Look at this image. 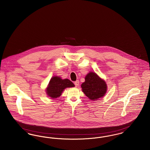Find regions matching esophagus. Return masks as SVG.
Wrapping results in <instances>:
<instances>
[{
    "mask_svg": "<svg viewBox=\"0 0 150 150\" xmlns=\"http://www.w3.org/2000/svg\"><path fill=\"white\" fill-rule=\"evenodd\" d=\"M74 84H75V85L76 87H78L79 85V80H76V81H75Z\"/></svg>",
    "mask_w": 150,
    "mask_h": 150,
    "instance_id": "esophagus-1",
    "label": "esophagus"
}]
</instances>
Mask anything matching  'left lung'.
<instances>
[{"label": "left lung", "mask_w": 150, "mask_h": 150, "mask_svg": "<svg viewBox=\"0 0 150 150\" xmlns=\"http://www.w3.org/2000/svg\"><path fill=\"white\" fill-rule=\"evenodd\" d=\"M81 87L83 93L91 100L103 98L107 91V84L105 80L93 72L87 74Z\"/></svg>", "instance_id": "1"}]
</instances>
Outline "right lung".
Returning a JSON list of instances; mask_svg holds the SVG:
<instances>
[{
	"label": "right lung",
	"mask_w": 150,
	"mask_h": 150,
	"mask_svg": "<svg viewBox=\"0 0 150 150\" xmlns=\"http://www.w3.org/2000/svg\"><path fill=\"white\" fill-rule=\"evenodd\" d=\"M74 87H75V85L70 80L62 79L58 76H54L46 88V93L51 98H56L62 95L64 89Z\"/></svg>",
	"instance_id": "add662e5"
}]
</instances>
